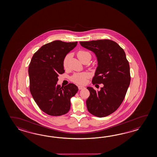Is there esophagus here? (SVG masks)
Listing matches in <instances>:
<instances>
[{"label": "esophagus", "mask_w": 157, "mask_h": 157, "mask_svg": "<svg viewBox=\"0 0 157 157\" xmlns=\"http://www.w3.org/2000/svg\"><path fill=\"white\" fill-rule=\"evenodd\" d=\"M78 88L79 90H82V89H83L85 88V87L82 86H78Z\"/></svg>", "instance_id": "esophagus-1"}]
</instances>
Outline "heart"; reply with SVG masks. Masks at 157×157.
<instances>
[{"label": "heart", "mask_w": 157, "mask_h": 157, "mask_svg": "<svg viewBox=\"0 0 157 157\" xmlns=\"http://www.w3.org/2000/svg\"><path fill=\"white\" fill-rule=\"evenodd\" d=\"M87 55H90V54L86 51H84V50H80L77 52V57L82 62L83 61V59L85 58V57H86ZM69 58H70V56L67 55L63 59V66L64 68H67ZM89 77H90V75L87 72L75 74H74V75L71 77V80L74 82L78 83V84H83L86 82L87 78H88Z\"/></svg>", "instance_id": "b5f03b06"}]
</instances>
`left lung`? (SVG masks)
Returning a JSON list of instances; mask_svg holds the SVG:
<instances>
[{
  "label": "left lung",
  "mask_w": 157,
  "mask_h": 157,
  "mask_svg": "<svg viewBox=\"0 0 157 157\" xmlns=\"http://www.w3.org/2000/svg\"><path fill=\"white\" fill-rule=\"evenodd\" d=\"M80 44L97 57L98 66L92 83L104 85L98 91L91 87H87L90 91L86 100L87 110L98 117L109 116L123 102L130 83V66L125 52L117 43L108 39Z\"/></svg>",
  "instance_id": "obj_1"
}]
</instances>
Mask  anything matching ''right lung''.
<instances>
[{
	"label": "right lung",
	"instance_id": "right-lung-1",
	"mask_svg": "<svg viewBox=\"0 0 157 157\" xmlns=\"http://www.w3.org/2000/svg\"><path fill=\"white\" fill-rule=\"evenodd\" d=\"M77 42L55 40L46 44L33 54L29 67L30 90L40 109L52 116H59L70 109L71 98L78 89L74 83L57 85L58 77L64 73L63 60Z\"/></svg>",
	"mask_w": 157,
	"mask_h": 157
}]
</instances>
